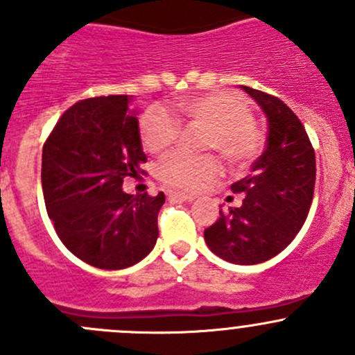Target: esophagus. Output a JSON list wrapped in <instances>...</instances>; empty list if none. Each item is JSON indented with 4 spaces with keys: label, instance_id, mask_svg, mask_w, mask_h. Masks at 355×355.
Listing matches in <instances>:
<instances>
[{
    "label": "esophagus",
    "instance_id": "1",
    "mask_svg": "<svg viewBox=\"0 0 355 355\" xmlns=\"http://www.w3.org/2000/svg\"><path fill=\"white\" fill-rule=\"evenodd\" d=\"M166 196H168V199L182 200V202H192V200H194V196L184 194V192H178V191H168Z\"/></svg>",
    "mask_w": 355,
    "mask_h": 355
}]
</instances>
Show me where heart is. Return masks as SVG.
I'll use <instances>...</instances> for the list:
<instances>
[{
	"mask_svg": "<svg viewBox=\"0 0 355 355\" xmlns=\"http://www.w3.org/2000/svg\"><path fill=\"white\" fill-rule=\"evenodd\" d=\"M177 113L189 123L207 128L206 149H216L235 166L256 159L263 148V134L252 121L250 108L230 92H211L185 98L177 103ZM142 146L151 155H163L180 134V121L164 108H151L139 123ZM161 182L182 191H198L221 171L220 159L213 155L189 156L171 153L157 164Z\"/></svg>",
	"mask_w": 355,
	"mask_h": 355,
	"instance_id": "b5f03b06",
	"label": "heart"
}]
</instances>
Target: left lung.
I'll use <instances>...</instances> for the list:
<instances>
[{"instance_id": "obj_1", "label": "left lung", "mask_w": 355, "mask_h": 355, "mask_svg": "<svg viewBox=\"0 0 355 355\" xmlns=\"http://www.w3.org/2000/svg\"><path fill=\"white\" fill-rule=\"evenodd\" d=\"M241 87L266 114V149L250 173L232 185L244 194L241 206L220 211L204 241L228 263L259 264L280 254L302 228L313 202L316 157L306 128L284 101Z\"/></svg>"}]
</instances>
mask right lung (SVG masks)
<instances>
[{"label": "right lung", "mask_w": 355, "mask_h": 355, "mask_svg": "<svg viewBox=\"0 0 355 355\" xmlns=\"http://www.w3.org/2000/svg\"><path fill=\"white\" fill-rule=\"evenodd\" d=\"M139 110L130 96L82 99L68 108L42 148V194L60 241L101 270L144 259L157 239L164 194L123 192L146 163Z\"/></svg>", "instance_id": "add662e5"}]
</instances>
